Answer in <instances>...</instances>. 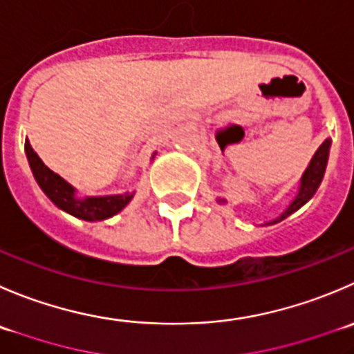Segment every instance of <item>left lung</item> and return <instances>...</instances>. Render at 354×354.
Instances as JSON below:
<instances>
[{"label": "left lung", "mask_w": 354, "mask_h": 354, "mask_svg": "<svg viewBox=\"0 0 354 354\" xmlns=\"http://www.w3.org/2000/svg\"><path fill=\"white\" fill-rule=\"evenodd\" d=\"M330 145H332V140L327 138L320 147H318V150L315 152V156L311 157L310 164H308L306 171H304L303 176H301L296 197L290 201V204L287 205V207L283 209V211L280 212L277 218L270 219V221H264L263 226L264 225H277V223L283 221V219L289 218L290 214H294L297 209L303 207L308 201H311V197L317 194L318 187H320L322 180H324L325 167H327V162H328V152H330ZM218 204H226V198L219 197Z\"/></svg>", "instance_id": "left-lung-1"}]
</instances>
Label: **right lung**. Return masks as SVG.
<instances>
[{"instance_id": "1", "label": "right lung", "mask_w": 354, "mask_h": 354, "mask_svg": "<svg viewBox=\"0 0 354 354\" xmlns=\"http://www.w3.org/2000/svg\"><path fill=\"white\" fill-rule=\"evenodd\" d=\"M157 152H153L152 159ZM26 156L37 185L48 198L62 211L84 221H104L121 212L131 202L135 192L118 195H98V197H77V190L57 173L44 166L36 152L26 140Z\"/></svg>"}]
</instances>
